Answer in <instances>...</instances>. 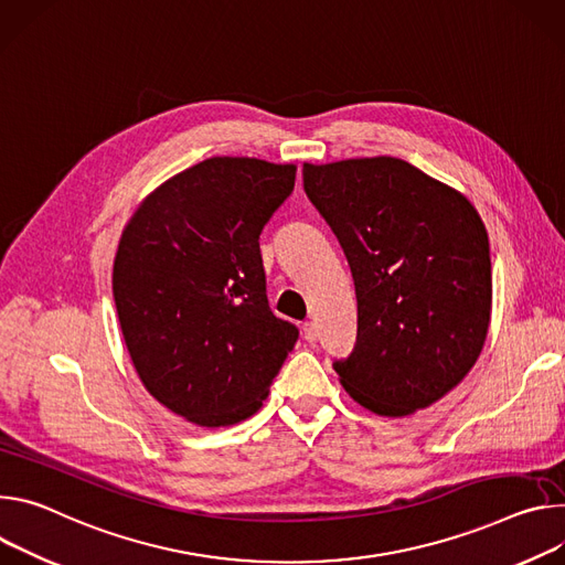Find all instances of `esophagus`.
Masks as SVG:
<instances>
[{
    "instance_id": "34e87169",
    "label": "esophagus",
    "mask_w": 565,
    "mask_h": 565,
    "mask_svg": "<svg viewBox=\"0 0 565 565\" xmlns=\"http://www.w3.org/2000/svg\"><path fill=\"white\" fill-rule=\"evenodd\" d=\"M302 337H305L307 343H315L317 337H319L317 326H315V323H305V326H302Z\"/></svg>"
}]
</instances>
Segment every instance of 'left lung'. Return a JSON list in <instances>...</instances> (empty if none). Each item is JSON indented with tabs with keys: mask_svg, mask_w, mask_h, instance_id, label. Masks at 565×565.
<instances>
[{
	"mask_svg": "<svg viewBox=\"0 0 565 565\" xmlns=\"http://www.w3.org/2000/svg\"><path fill=\"white\" fill-rule=\"evenodd\" d=\"M356 291V343L334 361L363 408L404 417L454 391L491 317L487 228L456 188L395 157L302 163Z\"/></svg>",
	"mask_w": 565,
	"mask_h": 565,
	"instance_id": "left-lung-1",
	"label": "left lung"
}]
</instances>
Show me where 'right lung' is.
Segmentation results:
<instances>
[{
  "label": "right lung",
  "mask_w": 565,
  "mask_h": 565,
  "mask_svg": "<svg viewBox=\"0 0 565 565\" xmlns=\"http://www.w3.org/2000/svg\"><path fill=\"white\" fill-rule=\"evenodd\" d=\"M294 163L211 157L152 191L125 226L114 302L146 391L198 426L254 415L298 330L267 300L260 233Z\"/></svg>",
  "instance_id": "right-lung-1"
}]
</instances>
